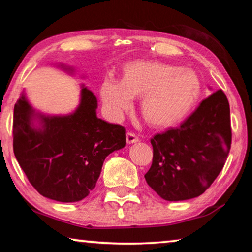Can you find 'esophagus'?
I'll list each match as a JSON object with an SVG mask.
<instances>
[{
    "instance_id": "esophagus-1",
    "label": "esophagus",
    "mask_w": 252,
    "mask_h": 252,
    "mask_svg": "<svg viewBox=\"0 0 252 252\" xmlns=\"http://www.w3.org/2000/svg\"><path fill=\"white\" fill-rule=\"evenodd\" d=\"M139 141V138L136 136L134 133H132V132H127L126 133V142L127 144H132V143H135Z\"/></svg>"
}]
</instances>
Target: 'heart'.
<instances>
[{
    "instance_id": "heart-1",
    "label": "heart",
    "mask_w": 252,
    "mask_h": 252,
    "mask_svg": "<svg viewBox=\"0 0 252 252\" xmlns=\"http://www.w3.org/2000/svg\"><path fill=\"white\" fill-rule=\"evenodd\" d=\"M101 97L108 116L120 120L131 108L133 96H141L140 110L148 123L170 126L192 110L201 93V82L193 71L157 62L127 64L122 81L106 79Z\"/></svg>"
}]
</instances>
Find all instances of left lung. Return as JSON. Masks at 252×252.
Here are the masks:
<instances>
[{"label":"left lung","mask_w":252,"mask_h":252,"mask_svg":"<svg viewBox=\"0 0 252 252\" xmlns=\"http://www.w3.org/2000/svg\"><path fill=\"white\" fill-rule=\"evenodd\" d=\"M151 144L152 164L144 178L162 199L182 201L202 194L219 176L231 147L223 91L213 92L180 126L156 134Z\"/></svg>","instance_id":"obj_1"}]
</instances>
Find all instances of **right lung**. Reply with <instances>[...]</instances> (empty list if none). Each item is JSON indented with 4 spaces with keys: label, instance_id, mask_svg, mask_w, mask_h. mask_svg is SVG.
I'll return each instance as SVG.
<instances>
[{
    "label": "right lung",
    "instance_id": "add662e5",
    "mask_svg": "<svg viewBox=\"0 0 252 252\" xmlns=\"http://www.w3.org/2000/svg\"><path fill=\"white\" fill-rule=\"evenodd\" d=\"M71 75L72 66L58 64ZM97 100L81 84L80 103L69 114L42 113L25 90L14 105L13 150L37 192L60 202H76L94 189L105 158L126 146L125 127L96 117Z\"/></svg>",
    "mask_w": 252,
    "mask_h": 252
}]
</instances>
